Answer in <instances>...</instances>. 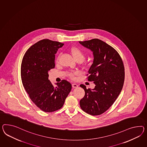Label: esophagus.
Segmentation results:
<instances>
[{"instance_id":"34e87169","label":"esophagus","mask_w":147,"mask_h":147,"mask_svg":"<svg viewBox=\"0 0 147 147\" xmlns=\"http://www.w3.org/2000/svg\"><path fill=\"white\" fill-rule=\"evenodd\" d=\"M72 87L73 88H77V87H78V85L77 84L74 83V84H72Z\"/></svg>"}]
</instances>
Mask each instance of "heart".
<instances>
[{"instance_id":"b5f03b06","label":"heart","mask_w":147,"mask_h":147,"mask_svg":"<svg viewBox=\"0 0 147 147\" xmlns=\"http://www.w3.org/2000/svg\"><path fill=\"white\" fill-rule=\"evenodd\" d=\"M71 53L74 58L77 62L79 61L83 62L85 59V57H86L85 53L82 49H79L78 47H72L71 49ZM58 60H59V57H57L55 61L57 63L58 62ZM77 74H78L77 72H69L68 76L72 79H75V76Z\"/></svg>"}]
</instances>
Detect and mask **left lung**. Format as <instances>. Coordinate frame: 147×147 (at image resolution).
I'll use <instances>...</instances> for the list:
<instances>
[{
  "label": "left lung",
  "mask_w": 147,
  "mask_h": 147,
  "mask_svg": "<svg viewBox=\"0 0 147 147\" xmlns=\"http://www.w3.org/2000/svg\"><path fill=\"white\" fill-rule=\"evenodd\" d=\"M90 49L94 60L88 71V80L93 82L94 89L85 90L84 97L80 101V108L93 116L104 113L113 105L123 88L125 69L121 56L113 47L98 39L79 42Z\"/></svg>",
  "instance_id": "1"
}]
</instances>
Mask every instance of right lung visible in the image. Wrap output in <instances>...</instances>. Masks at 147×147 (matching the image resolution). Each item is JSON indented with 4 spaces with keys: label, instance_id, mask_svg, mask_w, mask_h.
<instances>
[{
    "label": "right lung",
    "instance_id": "right-lung-1",
    "mask_svg": "<svg viewBox=\"0 0 147 147\" xmlns=\"http://www.w3.org/2000/svg\"><path fill=\"white\" fill-rule=\"evenodd\" d=\"M64 44L42 39L27 50L21 67L23 85L30 99L40 109L51 113L61 109L71 90L65 80L54 86L49 79V71L55 68V54Z\"/></svg>",
    "mask_w": 147,
    "mask_h": 147
}]
</instances>
